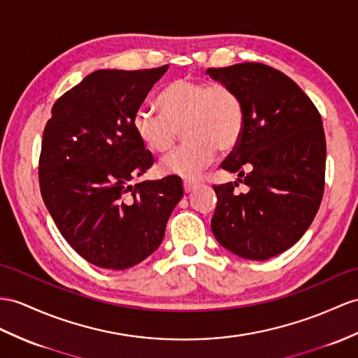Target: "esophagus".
Listing matches in <instances>:
<instances>
[{
    "mask_svg": "<svg viewBox=\"0 0 358 358\" xmlns=\"http://www.w3.org/2000/svg\"><path fill=\"white\" fill-rule=\"evenodd\" d=\"M197 185H199V180H196V179H185L184 180L185 193H189V191H193Z\"/></svg>",
    "mask_w": 358,
    "mask_h": 358,
    "instance_id": "34e87169",
    "label": "esophagus"
}]
</instances>
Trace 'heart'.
<instances>
[{
  "label": "heart",
  "mask_w": 358,
  "mask_h": 358,
  "mask_svg": "<svg viewBox=\"0 0 358 358\" xmlns=\"http://www.w3.org/2000/svg\"><path fill=\"white\" fill-rule=\"evenodd\" d=\"M159 112L139 108L134 130L147 149L167 153L182 130L187 143L161 162L165 174L194 178L215 158L238 145L245 129V106L231 86L178 78L158 95Z\"/></svg>",
  "instance_id": "1"
}]
</instances>
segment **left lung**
<instances>
[{
	"label": "left lung",
	"instance_id": "left-lung-1",
	"mask_svg": "<svg viewBox=\"0 0 358 358\" xmlns=\"http://www.w3.org/2000/svg\"><path fill=\"white\" fill-rule=\"evenodd\" d=\"M245 106L238 145L222 162L237 182L214 185L215 240L232 254L264 261L310 228L325 187L327 143L320 113L290 77L264 64L208 68ZM241 181L246 194H235Z\"/></svg>",
	"mask_w": 358,
	"mask_h": 358
}]
</instances>
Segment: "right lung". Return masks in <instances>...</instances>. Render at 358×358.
I'll list each match as a JSON object with an SVG mask.
<instances>
[{"label": "right lung", "mask_w": 358, "mask_h": 358, "mask_svg": "<svg viewBox=\"0 0 358 358\" xmlns=\"http://www.w3.org/2000/svg\"><path fill=\"white\" fill-rule=\"evenodd\" d=\"M167 68L94 71L57 99L43 129V203L68 245L94 266L124 270L152 255L184 196L174 176L130 185L155 162L134 115Z\"/></svg>", "instance_id": "1"}]
</instances>
